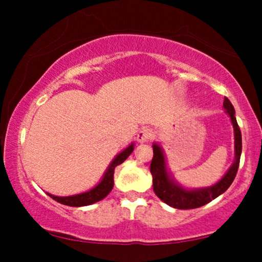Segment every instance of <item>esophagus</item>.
I'll return each instance as SVG.
<instances>
[{
	"label": "esophagus",
	"instance_id": "obj_1",
	"mask_svg": "<svg viewBox=\"0 0 262 262\" xmlns=\"http://www.w3.org/2000/svg\"><path fill=\"white\" fill-rule=\"evenodd\" d=\"M152 135H154V133H152L151 129L149 128H141L139 132H138L137 134V140L138 143H146V141H149L150 139L152 138Z\"/></svg>",
	"mask_w": 262,
	"mask_h": 262
}]
</instances>
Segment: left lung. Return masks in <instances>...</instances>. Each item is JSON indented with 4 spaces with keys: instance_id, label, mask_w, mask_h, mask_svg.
<instances>
[{
    "instance_id": "8db88e82",
    "label": "left lung",
    "mask_w": 262,
    "mask_h": 262,
    "mask_svg": "<svg viewBox=\"0 0 262 262\" xmlns=\"http://www.w3.org/2000/svg\"><path fill=\"white\" fill-rule=\"evenodd\" d=\"M223 107L225 113L229 116L231 124L234 128V161L228 169L224 176L209 187L202 188H187L173 179L169 169H167L166 158L162 146L159 143H152V156L150 164V172L152 175V188L155 194L162 202L169 204L170 207L177 209H192L202 207L209 203L214 198L224 193L235 179L237 169H239L240 155H242V132L237 125L235 118V110L227 97L224 98Z\"/></svg>"
}]
</instances>
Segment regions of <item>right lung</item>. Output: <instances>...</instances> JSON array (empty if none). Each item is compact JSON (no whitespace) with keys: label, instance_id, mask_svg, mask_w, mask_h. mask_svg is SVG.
I'll return each instance as SVG.
<instances>
[{"label":"right lung","instance_id":"add662e5","mask_svg":"<svg viewBox=\"0 0 262 262\" xmlns=\"http://www.w3.org/2000/svg\"><path fill=\"white\" fill-rule=\"evenodd\" d=\"M133 150H134V143L129 144L127 148L123 149L122 151L113 159L112 162L110 164V166L107 167L106 172H104L103 176H102L101 181L98 182L95 187L89 189V191L82 192V193H79V194H73V196H66V197L54 196V194H50V193H47V194L52 197L53 200H55L56 202L65 204V206H70V207L90 206V204H93L98 202V201H102L111 191H112L113 185H114L113 175H114V169H116V166H118V165H121L122 162H124L125 159L133 152Z\"/></svg>","mask_w":262,"mask_h":262}]
</instances>
